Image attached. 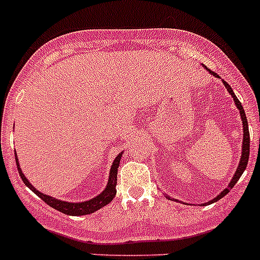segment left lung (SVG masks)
Returning a JSON list of instances; mask_svg holds the SVG:
<instances>
[{
  "label": "left lung",
  "instance_id": "1",
  "mask_svg": "<svg viewBox=\"0 0 260 260\" xmlns=\"http://www.w3.org/2000/svg\"><path fill=\"white\" fill-rule=\"evenodd\" d=\"M206 69H207V68H206ZM207 70L210 71V73H211V74L213 75V77L219 78V75L216 74V73H213V71H211L210 69H207ZM222 83H224V86L226 87V89H228V91H229V93H231V95H232V98H233V100H234V104L237 105L238 110H240L241 118H242V125H243L242 155H241V158H240V164H238L237 171H236V173H234L233 178H232V181H231V182H229V185L226 186V189H225V190H222V191L220 192V194L217 195V197H216V198H213L212 201H210V202H208V203H206V204L215 203V202H217V201H219V199H221L222 197H225V195L228 194V192L231 191L232 189H233V186L236 185V183H237V181L240 180V177L242 176V173H243V172H245V169H246V167H247V161H249V155H250V134H249V125H247V118H246V114H245V110H243V107H242V104H241V103H240V100H238V99H237V96L234 95L233 89L231 88V86H229V84L226 83V82H224V80H222ZM167 198L172 199L171 197H167ZM176 202H178V201H176Z\"/></svg>",
  "mask_w": 260,
  "mask_h": 260
}]
</instances>
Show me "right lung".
Masks as SVG:
<instances>
[{
	"instance_id": "1",
	"label": "right lung",
	"mask_w": 260,
	"mask_h": 260,
	"mask_svg": "<svg viewBox=\"0 0 260 260\" xmlns=\"http://www.w3.org/2000/svg\"><path fill=\"white\" fill-rule=\"evenodd\" d=\"M121 156H122V152L119 153L116 158H114L113 164H112V168H110L109 172V180H108L107 186H105L104 191H102L98 197L95 198L89 199V201L86 202H80V203H71V202H63L59 201V199L53 198V197H49V195H45L43 192L38 191V190L34 187V186L29 183V181L27 180L26 176L23 174L22 169L19 167V162H18L17 158V153H15V160H17V167H18V172H19V176L22 178V181L24 182V185L31 189L32 191L35 192L38 195L39 198L43 199L48 206H50L54 210L59 211L62 213H66V215L70 216H80V215H88V213H93L96 212L98 210L103 208L104 206H107L108 203L113 201V198L116 197V186H117V169H118L119 161H121Z\"/></svg>"
}]
</instances>
